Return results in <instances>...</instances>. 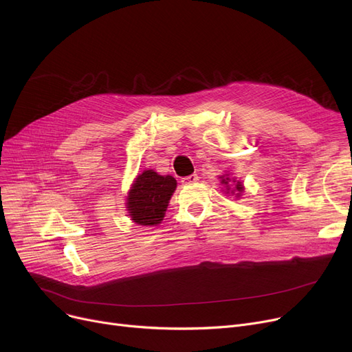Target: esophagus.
I'll list each match as a JSON object with an SVG mask.
<instances>
[{"label": "esophagus", "instance_id": "obj_1", "mask_svg": "<svg viewBox=\"0 0 352 352\" xmlns=\"http://www.w3.org/2000/svg\"><path fill=\"white\" fill-rule=\"evenodd\" d=\"M198 181V175L197 174H192V175H188L186 178H182L181 182L184 184V186H188V184H194Z\"/></svg>", "mask_w": 352, "mask_h": 352}]
</instances>
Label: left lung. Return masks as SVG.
I'll return each instance as SVG.
<instances>
[{"label":"left lung","mask_w":352,"mask_h":352,"mask_svg":"<svg viewBox=\"0 0 352 352\" xmlns=\"http://www.w3.org/2000/svg\"><path fill=\"white\" fill-rule=\"evenodd\" d=\"M218 178H219L221 184H223L224 188H226L224 190L226 194L235 195L236 198H239V197L243 195V192H244V184L239 181V179H236L235 177H232L230 173H226L223 175H219Z\"/></svg>","instance_id":"8db88e82"}]
</instances>
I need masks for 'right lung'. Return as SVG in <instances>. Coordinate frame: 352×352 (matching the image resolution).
Instances as JSON below:
<instances>
[{"mask_svg":"<svg viewBox=\"0 0 352 352\" xmlns=\"http://www.w3.org/2000/svg\"><path fill=\"white\" fill-rule=\"evenodd\" d=\"M175 188L177 181L173 175H160L154 170H145L138 174L125 202L133 223L142 227L161 224Z\"/></svg>","mask_w":352,"mask_h":352,"instance_id":"1","label":"right lung"}]
</instances>
